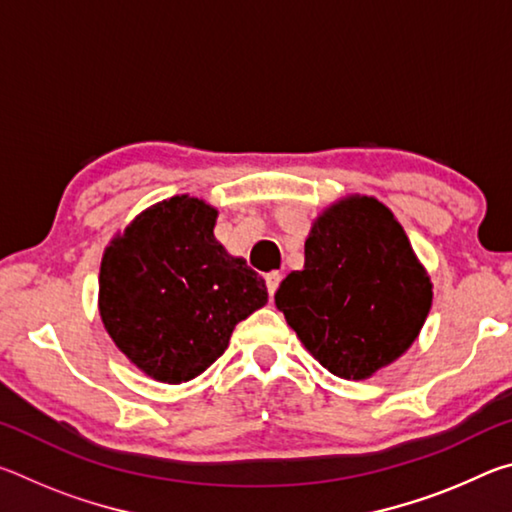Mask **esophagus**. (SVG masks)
I'll return each instance as SVG.
<instances>
[{
  "label": "esophagus",
  "mask_w": 512,
  "mask_h": 512,
  "mask_svg": "<svg viewBox=\"0 0 512 512\" xmlns=\"http://www.w3.org/2000/svg\"><path fill=\"white\" fill-rule=\"evenodd\" d=\"M280 282H282V273H277V271L266 273V289H268V293H271V298L275 296V291H277V287H280Z\"/></svg>",
  "instance_id": "34e87169"
}]
</instances>
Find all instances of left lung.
<instances>
[{
	"label": "left lung",
	"mask_w": 512,
	"mask_h": 512,
	"mask_svg": "<svg viewBox=\"0 0 512 512\" xmlns=\"http://www.w3.org/2000/svg\"><path fill=\"white\" fill-rule=\"evenodd\" d=\"M433 284L402 223L375 196L350 194L320 212L305 266L275 293L300 343L341 379H370L411 348Z\"/></svg>",
	"instance_id": "left-lung-1"
}]
</instances>
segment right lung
I'll use <instances>...</instances> for the list:
<instances>
[{
  "label": "right lung",
  "mask_w": 512,
  "mask_h": 512,
  "mask_svg": "<svg viewBox=\"0 0 512 512\" xmlns=\"http://www.w3.org/2000/svg\"><path fill=\"white\" fill-rule=\"evenodd\" d=\"M219 210L178 194L146 207L103 250L99 316L146 377L183 384L228 348L268 302L266 282L214 237Z\"/></svg>",
  "instance_id": "obj_1"
}]
</instances>
